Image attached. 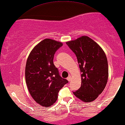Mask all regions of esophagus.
Listing matches in <instances>:
<instances>
[{
	"label": "esophagus",
	"instance_id": "obj_1",
	"mask_svg": "<svg viewBox=\"0 0 125 125\" xmlns=\"http://www.w3.org/2000/svg\"><path fill=\"white\" fill-rule=\"evenodd\" d=\"M67 80H68L69 82H70V81L71 80V76H70V75L69 76V77L67 78Z\"/></svg>",
	"mask_w": 125,
	"mask_h": 125
}]
</instances>
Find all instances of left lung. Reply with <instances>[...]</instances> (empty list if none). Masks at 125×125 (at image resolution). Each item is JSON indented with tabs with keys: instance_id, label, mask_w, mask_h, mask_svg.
Here are the masks:
<instances>
[{
	"instance_id": "8db88e82",
	"label": "left lung",
	"mask_w": 125,
	"mask_h": 125,
	"mask_svg": "<svg viewBox=\"0 0 125 125\" xmlns=\"http://www.w3.org/2000/svg\"><path fill=\"white\" fill-rule=\"evenodd\" d=\"M75 54L81 72V86L73 92L85 103L95 100L105 87L108 78V65L102 48L87 36L66 42Z\"/></svg>"
}]
</instances>
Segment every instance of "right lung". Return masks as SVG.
<instances>
[{"label":"right lung","instance_id":"1","mask_svg":"<svg viewBox=\"0 0 125 125\" xmlns=\"http://www.w3.org/2000/svg\"><path fill=\"white\" fill-rule=\"evenodd\" d=\"M62 43L46 38L33 48L27 59L25 79L31 97L41 106L48 107L56 102L60 90L68 81L59 75L53 60Z\"/></svg>","mask_w":125,"mask_h":125}]
</instances>
